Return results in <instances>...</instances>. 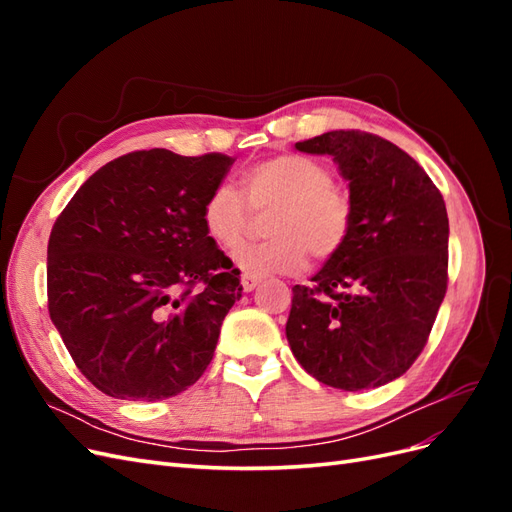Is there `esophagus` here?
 Here are the masks:
<instances>
[{
  "mask_svg": "<svg viewBox=\"0 0 512 512\" xmlns=\"http://www.w3.org/2000/svg\"><path fill=\"white\" fill-rule=\"evenodd\" d=\"M258 284H260V277H256V275H243L241 277V286H243L245 292H252Z\"/></svg>",
  "mask_w": 512,
  "mask_h": 512,
  "instance_id": "obj_1",
  "label": "esophagus"
}]
</instances>
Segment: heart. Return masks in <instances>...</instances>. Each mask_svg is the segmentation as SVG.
Wrapping results in <instances>:
<instances>
[{
  "label": "heart",
  "mask_w": 512,
  "mask_h": 512,
  "mask_svg": "<svg viewBox=\"0 0 512 512\" xmlns=\"http://www.w3.org/2000/svg\"><path fill=\"white\" fill-rule=\"evenodd\" d=\"M331 168L309 156L288 153L252 166L241 179L247 206L267 211L265 235L258 245H239L232 262L245 275L297 273L307 258H331L342 250L352 222L348 196L333 185ZM207 237L230 250L243 237L250 222L239 192L228 183L215 185L209 192L203 213Z\"/></svg>",
  "instance_id": "heart-1"
}]
</instances>
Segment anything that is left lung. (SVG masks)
Listing matches in <instances>:
<instances>
[{
	"mask_svg": "<svg viewBox=\"0 0 512 512\" xmlns=\"http://www.w3.org/2000/svg\"><path fill=\"white\" fill-rule=\"evenodd\" d=\"M294 149L333 158L348 181L352 222L314 286L292 288L290 350L333 389H376L410 369L444 301V198L406 151L374 134L333 130Z\"/></svg>",
	"mask_w": 512,
	"mask_h": 512,
	"instance_id": "obj_1",
	"label": "left lung"
}]
</instances>
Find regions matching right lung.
<instances>
[{"label":"right lung","instance_id":"right-lung-1","mask_svg":"<svg viewBox=\"0 0 512 512\" xmlns=\"http://www.w3.org/2000/svg\"><path fill=\"white\" fill-rule=\"evenodd\" d=\"M230 164L222 153L134 151L96 170L57 218L46 250L49 314L102 393L166 399L211 363L243 286L200 213Z\"/></svg>","mask_w":512,"mask_h":512}]
</instances>
